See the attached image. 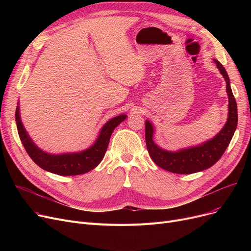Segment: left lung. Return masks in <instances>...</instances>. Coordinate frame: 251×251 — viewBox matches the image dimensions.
<instances>
[{
    "instance_id": "obj_1",
    "label": "left lung",
    "mask_w": 251,
    "mask_h": 251,
    "mask_svg": "<svg viewBox=\"0 0 251 251\" xmlns=\"http://www.w3.org/2000/svg\"><path fill=\"white\" fill-rule=\"evenodd\" d=\"M215 63L227 82L226 89L229 97L228 120L218 135L199 147L175 152L167 151L160 149L153 142L152 125L150 121L146 122V141L149 153L151 160L157 166L169 172L176 174H192L210 168L221 159L234 135L237 123H238L237 103L230 86V79L226 69L218 60H215Z\"/></svg>"
}]
</instances>
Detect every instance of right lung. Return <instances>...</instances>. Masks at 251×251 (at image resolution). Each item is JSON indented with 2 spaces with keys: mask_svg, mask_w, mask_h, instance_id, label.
Returning a JSON list of instances; mask_svg holds the SVG:
<instances>
[{
  "mask_svg": "<svg viewBox=\"0 0 251 251\" xmlns=\"http://www.w3.org/2000/svg\"><path fill=\"white\" fill-rule=\"evenodd\" d=\"M126 117V115L117 116L105 123L101 128L100 133L94 146L84 151L76 153L50 154L39 150L32 142L28 134L26 133L20 120L18 105L15 113L20 140L25 151H27L28 155L31 157V160L42 169L61 176L80 175L95 169L100 163L105 151H107L109 141L114 129L121 122H123Z\"/></svg>",
  "mask_w": 251,
  "mask_h": 251,
  "instance_id": "add662e5",
  "label": "right lung"
}]
</instances>
